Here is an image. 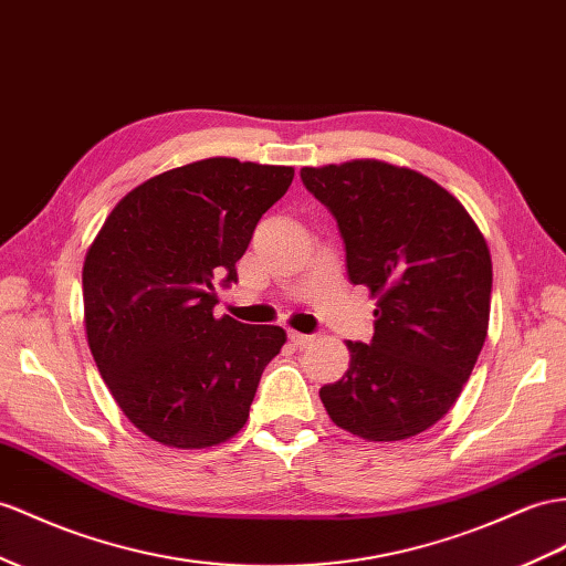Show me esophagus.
Masks as SVG:
<instances>
[{
	"instance_id": "esophagus-1",
	"label": "esophagus",
	"mask_w": 566,
	"mask_h": 566,
	"mask_svg": "<svg viewBox=\"0 0 566 566\" xmlns=\"http://www.w3.org/2000/svg\"><path fill=\"white\" fill-rule=\"evenodd\" d=\"M289 339H292V344L294 346H298V349H306V346H311L313 344V335H303V332H289Z\"/></svg>"
}]
</instances>
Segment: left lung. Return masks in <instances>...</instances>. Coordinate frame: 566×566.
<instances>
[{
    "label": "left lung",
    "instance_id": "8db88e82",
    "mask_svg": "<svg viewBox=\"0 0 566 566\" xmlns=\"http://www.w3.org/2000/svg\"><path fill=\"white\" fill-rule=\"evenodd\" d=\"M337 220L354 284L378 294L373 339L321 389L332 421L373 442L407 440L452 409L483 349L488 243L461 202L413 169L378 159L303 167Z\"/></svg>",
    "mask_w": 566,
    "mask_h": 566
}]
</instances>
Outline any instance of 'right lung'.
<instances>
[{"label": "right lung", "instance_id": "right-lung-1", "mask_svg": "<svg viewBox=\"0 0 566 566\" xmlns=\"http://www.w3.org/2000/svg\"><path fill=\"white\" fill-rule=\"evenodd\" d=\"M292 167L210 157L153 177L109 212L83 265L99 375L140 432L200 449L237 434L286 335L217 317V284L286 188Z\"/></svg>", "mask_w": 566, "mask_h": 566}]
</instances>
